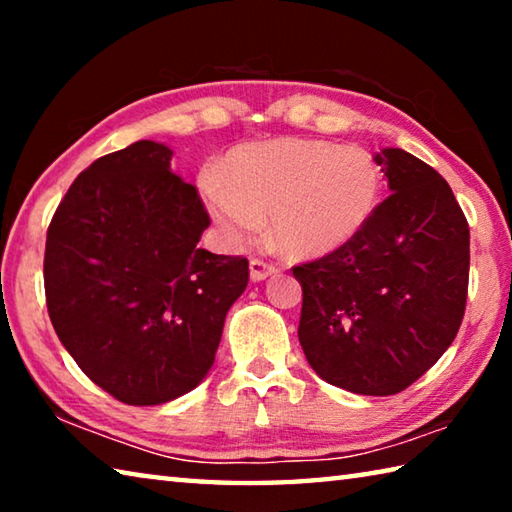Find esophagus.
<instances>
[{
  "label": "esophagus",
  "instance_id": "esophagus-1",
  "mask_svg": "<svg viewBox=\"0 0 512 512\" xmlns=\"http://www.w3.org/2000/svg\"><path fill=\"white\" fill-rule=\"evenodd\" d=\"M275 273H277L275 264H268L264 259H250V280L253 282H262Z\"/></svg>",
  "mask_w": 512,
  "mask_h": 512
}]
</instances>
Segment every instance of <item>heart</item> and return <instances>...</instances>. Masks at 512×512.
<instances>
[{"label":"heart","instance_id":"heart-1","mask_svg":"<svg viewBox=\"0 0 512 512\" xmlns=\"http://www.w3.org/2000/svg\"><path fill=\"white\" fill-rule=\"evenodd\" d=\"M207 212L235 244L250 241L266 216V235L287 257L334 253L366 228L381 192L375 158L359 146L273 140L241 146L223 180L201 178Z\"/></svg>","mask_w":512,"mask_h":512}]
</instances>
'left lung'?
Masks as SVG:
<instances>
[{
    "label": "left lung",
    "mask_w": 512,
    "mask_h": 512,
    "mask_svg": "<svg viewBox=\"0 0 512 512\" xmlns=\"http://www.w3.org/2000/svg\"><path fill=\"white\" fill-rule=\"evenodd\" d=\"M391 196L357 237L293 266L302 287L298 339L327 384L395 395L456 339L470 277V228L452 187L427 162L381 149Z\"/></svg>",
    "instance_id": "obj_1"
}]
</instances>
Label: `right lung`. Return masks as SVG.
Segmentation results:
<instances>
[{"label":"right lung","mask_w":512,"mask_h":512,"mask_svg":"<svg viewBox=\"0 0 512 512\" xmlns=\"http://www.w3.org/2000/svg\"><path fill=\"white\" fill-rule=\"evenodd\" d=\"M169 146L94 160L47 230L45 293L60 343L115 400L155 406L201 384L248 259L198 248L210 225Z\"/></svg>","instance_id":"add662e5"}]
</instances>
